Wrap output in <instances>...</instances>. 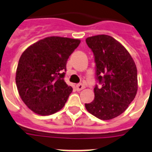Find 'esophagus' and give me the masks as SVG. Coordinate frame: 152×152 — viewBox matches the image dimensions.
<instances>
[{"label": "esophagus", "instance_id": "obj_1", "mask_svg": "<svg viewBox=\"0 0 152 152\" xmlns=\"http://www.w3.org/2000/svg\"><path fill=\"white\" fill-rule=\"evenodd\" d=\"M84 86L83 84H81V83H79V84H77L76 86V91H82L83 89H84Z\"/></svg>", "mask_w": 152, "mask_h": 152}]
</instances>
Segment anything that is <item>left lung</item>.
Returning a JSON list of instances; mask_svg holds the SVG:
<instances>
[{
    "label": "left lung",
    "instance_id": "left-lung-1",
    "mask_svg": "<svg viewBox=\"0 0 152 152\" xmlns=\"http://www.w3.org/2000/svg\"><path fill=\"white\" fill-rule=\"evenodd\" d=\"M86 42L94 55L97 80L102 87H94V99L85 107L98 119H114L125 112L136 96V65L128 50L110 36H93Z\"/></svg>",
    "mask_w": 152,
    "mask_h": 152
}]
</instances>
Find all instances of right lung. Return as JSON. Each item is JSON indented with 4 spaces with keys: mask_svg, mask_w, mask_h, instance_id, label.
Instances as JSON below:
<instances>
[{
    "mask_svg": "<svg viewBox=\"0 0 152 152\" xmlns=\"http://www.w3.org/2000/svg\"><path fill=\"white\" fill-rule=\"evenodd\" d=\"M79 39L49 37L22 54L15 82L26 105L37 114L49 115L63 108L72 88L65 82L66 63L79 46Z\"/></svg>",
    "mask_w": 152,
    "mask_h": 152,
    "instance_id": "right-lung-1",
    "label": "right lung"
}]
</instances>
